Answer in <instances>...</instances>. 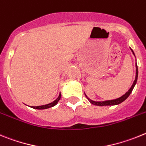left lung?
<instances>
[{
  "instance_id": "left-lung-1",
  "label": "left lung",
  "mask_w": 146,
  "mask_h": 146,
  "mask_svg": "<svg viewBox=\"0 0 146 146\" xmlns=\"http://www.w3.org/2000/svg\"><path fill=\"white\" fill-rule=\"evenodd\" d=\"M131 51H132L133 54L134 55V51H133L132 49H131ZM137 77H138V69H137V63H136V76H135V79H134V82H133V84L132 86L131 87V88L129 89V90H128V92H126L125 94L123 95V96H122L121 97L118 98H117V99H115V100H110V101H92V100L90 99L88 97H87V96H86L85 94V96L87 97V98L88 99V101L90 102L93 105H96V106H112V105H117V104H119L122 103L123 101H124L129 96V95L131 94V92H132L133 89H134V86H135V84H136L137 83Z\"/></svg>"
}]
</instances>
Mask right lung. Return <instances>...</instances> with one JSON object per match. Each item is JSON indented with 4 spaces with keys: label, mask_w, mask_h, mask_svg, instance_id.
Masks as SVG:
<instances>
[{
    "label": "right lung",
    "mask_w": 146,
    "mask_h": 146,
    "mask_svg": "<svg viewBox=\"0 0 146 146\" xmlns=\"http://www.w3.org/2000/svg\"><path fill=\"white\" fill-rule=\"evenodd\" d=\"M60 98H61V93H59V97L56 98L54 101H53L52 103L48 104H46V105H42V106H31L32 108L34 109H36V110H45V109H48V108H50L52 106H54L56 104L58 103V101L60 100Z\"/></svg>",
    "instance_id": "add662e5"
}]
</instances>
